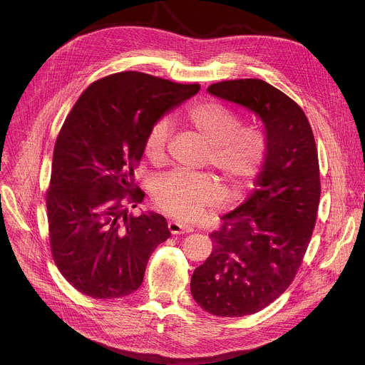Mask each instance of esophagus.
Instances as JSON below:
<instances>
[{"instance_id": "esophagus-1", "label": "esophagus", "mask_w": 365, "mask_h": 365, "mask_svg": "<svg viewBox=\"0 0 365 365\" xmlns=\"http://www.w3.org/2000/svg\"><path fill=\"white\" fill-rule=\"evenodd\" d=\"M168 228L169 231L175 235V234H187V232H192L193 228L190 225H185V224H180L178 221H169L168 224Z\"/></svg>"}]
</instances>
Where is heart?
<instances>
[{
	"label": "heart",
	"mask_w": 365,
	"mask_h": 365,
	"mask_svg": "<svg viewBox=\"0 0 365 365\" xmlns=\"http://www.w3.org/2000/svg\"><path fill=\"white\" fill-rule=\"evenodd\" d=\"M185 120L207 144V159L220 170L231 190L245 189L263 163L264 135L254 128L237 130L238 117L217 101L190 107ZM169 137V121H155L144 138L145 158L153 163L162 162ZM151 197L165 214L179 221H193L205 207L221 200L222 189L210 175L170 172L153 182Z\"/></svg>",
	"instance_id": "heart-1"
}]
</instances>
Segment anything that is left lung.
<instances>
[{
    "label": "left lung",
    "mask_w": 365,
    "mask_h": 365,
    "mask_svg": "<svg viewBox=\"0 0 365 365\" xmlns=\"http://www.w3.org/2000/svg\"><path fill=\"white\" fill-rule=\"evenodd\" d=\"M211 95L251 111L264 127L266 154L255 190L221 217L212 252L196 267L190 292L215 317L252 315L273 303L293 282L321 199L314 133L297 103L262 79L224 81Z\"/></svg>",
    "instance_id": "1"
}]
</instances>
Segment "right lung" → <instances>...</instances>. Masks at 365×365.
<instances>
[{"label": "right lung", "instance_id": "obj_1", "mask_svg": "<svg viewBox=\"0 0 365 365\" xmlns=\"http://www.w3.org/2000/svg\"><path fill=\"white\" fill-rule=\"evenodd\" d=\"M200 86L141 72L91 83L58 135L46 196L50 247L62 276L93 299L135 292L153 251L170 237L166 218L128 214L144 199L134 168L151 125Z\"/></svg>", "mask_w": 365, "mask_h": 365}]
</instances>
